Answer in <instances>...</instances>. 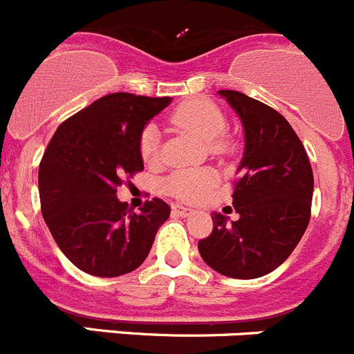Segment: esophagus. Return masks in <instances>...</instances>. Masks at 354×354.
<instances>
[{"mask_svg":"<svg viewBox=\"0 0 354 354\" xmlns=\"http://www.w3.org/2000/svg\"><path fill=\"white\" fill-rule=\"evenodd\" d=\"M173 212L176 213V215H180V216H189V215H192L194 209L192 208H185V206H181V205H174Z\"/></svg>","mask_w":354,"mask_h":354,"instance_id":"obj_1","label":"esophagus"}]
</instances>
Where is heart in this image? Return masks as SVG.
Wrapping results in <instances>:
<instances>
[{
	"instance_id": "1",
	"label": "heart",
	"mask_w": 354,
	"mask_h": 354,
	"mask_svg": "<svg viewBox=\"0 0 354 354\" xmlns=\"http://www.w3.org/2000/svg\"><path fill=\"white\" fill-rule=\"evenodd\" d=\"M171 123L185 132L192 133L201 141L209 142L215 153L225 149L221 136L227 122L218 106L206 98H192L176 107L169 116ZM139 153L145 162H155L158 158V132L153 125H148L139 138ZM216 176L209 169H183L169 174L164 181L165 192L181 201H199L215 185Z\"/></svg>"
}]
</instances>
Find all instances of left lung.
<instances>
[{
    "mask_svg": "<svg viewBox=\"0 0 354 354\" xmlns=\"http://www.w3.org/2000/svg\"><path fill=\"white\" fill-rule=\"evenodd\" d=\"M240 116L245 151L232 190L238 221L213 213V231L199 240L209 268L231 279H257L284 263L310 221L314 174L288 120L240 91L221 90Z\"/></svg>",
    "mask_w": 354,
    "mask_h": 354,
    "instance_id": "8db88e82",
    "label": "left lung"
}]
</instances>
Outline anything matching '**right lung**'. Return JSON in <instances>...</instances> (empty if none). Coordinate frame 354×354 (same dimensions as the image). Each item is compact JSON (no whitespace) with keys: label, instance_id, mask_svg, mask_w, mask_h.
I'll return each mask as SVG.
<instances>
[{"label":"right lung","instance_id":"right-lung-1","mask_svg":"<svg viewBox=\"0 0 354 354\" xmlns=\"http://www.w3.org/2000/svg\"><path fill=\"white\" fill-rule=\"evenodd\" d=\"M171 104L111 93L58 127L38 167L42 215L62 252L82 272L120 277L148 257L171 208L155 197L139 213L116 196L125 176L145 169L139 138Z\"/></svg>","mask_w":354,"mask_h":354}]
</instances>
